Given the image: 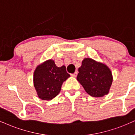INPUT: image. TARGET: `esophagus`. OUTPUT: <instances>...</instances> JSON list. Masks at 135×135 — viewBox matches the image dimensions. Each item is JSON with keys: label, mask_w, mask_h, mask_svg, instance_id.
Returning <instances> with one entry per match:
<instances>
[{"label": "esophagus", "mask_w": 135, "mask_h": 135, "mask_svg": "<svg viewBox=\"0 0 135 135\" xmlns=\"http://www.w3.org/2000/svg\"><path fill=\"white\" fill-rule=\"evenodd\" d=\"M76 75H77V71H75V72L73 73V74H71V76H73V77H76Z\"/></svg>", "instance_id": "1"}]
</instances>
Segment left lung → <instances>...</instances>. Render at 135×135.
Instances as JSON below:
<instances>
[{
	"label": "left lung",
	"instance_id": "8db88e82",
	"mask_svg": "<svg viewBox=\"0 0 135 135\" xmlns=\"http://www.w3.org/2000/svg\"><path fill=\"white\" fill-rule=\"evenodd\" d=\"M76 79L93 97H102L110 91L113 75L110 68L91 58H85L78 69Z\"/></svg>",
	"mask_w": 135,
	"mask_h": 135
}]
</instances>
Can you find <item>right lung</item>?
<instances>
[{
  "label": "right lung",
  "mask_w": 135,
  "mask_h": 135,
  "mask_svg": "<svg viewBox=\"0 0 135 135\" xmlns=\"http://www.w3.org/2000/svg\"><path fill=\"white\" fill-rule=\"evenodd\" d=\"M70 75L64 65L56 66L54 60H47L39 64L33 72V85L39 98L52 100L59 94L63 82Z\"/></svg>",
  "instance_id": "right-lung-1"
}]
</instances>
